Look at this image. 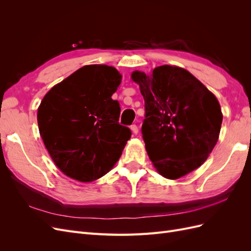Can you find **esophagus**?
I'll list each match as a JSON object with an SVG mask.
<instances>
[{"label":"esophagus","instance_id":"1","mask_svg":"<svg viewBox=\"0 0 251 251\" xmlns=\"http://www.w3.org/2000/svg\"><path fill=\"white\" fill-rule=\"evenodd\" d=\"M131 130H132V132H133V134H138V126H136V125H132L131 126Z\"/></svg>","mask_w":251,"mask_h":251}]
</instances>
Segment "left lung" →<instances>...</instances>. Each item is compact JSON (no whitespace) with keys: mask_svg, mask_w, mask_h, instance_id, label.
I'll list each match as a JSON object with an SVG mask.
<instances>
[{"mask_svg":"<svg viewBox=\"0 0 251 251\" xmlns=\"http://www.w3.org/2000/svg\"><path fill=\"white\" fill-rule=\"evenodd\" d=\"M132 79L144 98L141 127L148 155L159 174L178 179L198 169L215 148L222 125L216 96L179 67H157Z\"/></svg>","mask_w":251,"mask_h":251,"instance_id":"obj_1","label":"left lung"}]
</instances>
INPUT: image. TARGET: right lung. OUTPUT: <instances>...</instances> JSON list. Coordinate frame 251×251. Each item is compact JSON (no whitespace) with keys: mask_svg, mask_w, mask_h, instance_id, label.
Returning a JSON list of instances; mask_svg holds the SVG:
<instances>
[{"mask_svg":"<svg viewBox=\"0 0 251 251\" xmlns=\"http://www.w3.org/2000/svg\"><path fill=\"white\" fill-rule=\"evenodd\" d=\"M121 75L113 67L89 65L53 87L37 110L47 151L68 177L91 182L102 177L123 154L132 132L119 125L112 95Z\"/></svg>","mask_w":251,"mask_h":251,"instance_id":"add662e5","label":"right lung"}]
</instances>
